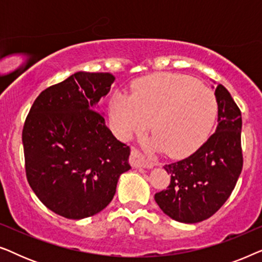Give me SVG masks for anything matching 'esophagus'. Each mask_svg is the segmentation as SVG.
<instances>
[{
	"label": "esophagus",
	"mask_w": 262,
	"mask_h": 262,
	"mask_svg": "<svg viewBox=\"0 0 262 262\" xmlns=\"http://www.w3.org/2000/svg\"><path fill=\"white\" fill-rule=\"evenodd\" d=\"M130 162L132 167L135 168H152V162L146 159V157L143 155V154L139 151L138 149H132L131 150V156H130Z\"/></svg>",
	"instance_id": "34e87169"
}]
</instances>
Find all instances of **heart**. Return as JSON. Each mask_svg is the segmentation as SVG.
<instances>
[{
  "mask_svg": "<svg viewBox=\"0 0 262 262\" xmlns=\"http://www.w3.org/2000/svg\"><path fill=\"white\" fill-rule=\"evenodd\" d=\"M118 135L128 139L150 127L149 144L179 157L195 150L209 136L217 101L209 88L174 74H157L136 82L132 94L118 92L110 101Z\"/></svg>",
  "mask_w": 262,
  "mask_h": 262,
  "instance_id": "1",
  "label": "heart"
}]
</instances>
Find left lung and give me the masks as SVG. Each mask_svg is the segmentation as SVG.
<instances>
[{
    "label": "left lung",
    "instance_id": "left-lung-1",
    "mask_svg": "<svg viewBox=\"0 0 262 262\" xmlns=\"http://www.w3.org/2000/svg\"><path fill=\"white\" fill-rule=\"evenodd\" d=\"M214 95L216 132L191 156L164 166L170 184L155 194L160 209L181 223H198L216 213L242 171L241 111L222 84L217 85Z\"/></svg>",
    "mask_w": 262,
    "mask_h": 262
}]
</instances>
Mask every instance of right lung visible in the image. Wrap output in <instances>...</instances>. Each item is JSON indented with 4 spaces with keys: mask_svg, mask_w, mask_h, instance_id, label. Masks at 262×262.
<instances>
[{
    "mask_svg": "<svg viewBox=\"0 0 262 262\" xmlns=\"http://www.w3.org/2000/svg\"><path fill=\"white\" fill-rule=\"evenodd\" d=\"M116 77L78 73L42 91L25 120L27 181L44 205L69 220L94 216L130 169V146L105 125L98 102Z\"/></svg>",
    "mask_w": 262,
    "mask_h": 262,
    "instance_id": "add662e5",
    "label": "right lung"
}]
</instances>
